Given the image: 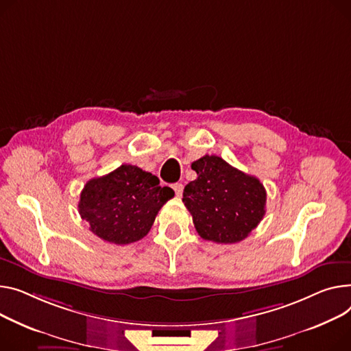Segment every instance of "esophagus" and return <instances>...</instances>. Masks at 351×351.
<instances>
[{"instance_id":"34e87169","label":"esophagus","mask_w":351,"mask_h":351,"mask_svg":"<svg viewBox=\"0 0 351 351\" xmlns=\"http://www.w3.org/2000/svg\"><path fill=\"white\" fill-rule=\"evenodd\" d=\"M172 189L175 191L176 196H182V193H183V184L182 183H173L172 184Z\"/></svg>"}]
</instances>
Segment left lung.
Listing matches in <instances>:
<instances>
[{"instance_id":"left-lung-1","label":"left lung","mask_w":351,"mask_h":351,"mask_svg":"<svg viewBox=\"0 0 351 351\" xmlns=\"http://www.w3.org/2000/svg\"><path fill=\"white\" fill-rule=\"evenodd\" d=\"M192 169L197 178L184 186L182 200L199 236L219 244L244 240L265 215L264 184L217 155L202 156Z\"/></svg>"}]
</instances>
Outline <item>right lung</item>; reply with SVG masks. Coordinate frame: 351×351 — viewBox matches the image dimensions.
<instances>
[{
    "mask_svg": "<svg viewBox=\"0 0 351 351\" xmlns=\"http://www.w3.org/2000/svg\"><path fill=\"white\" fill-rule=\"evenodd\" d=\"M173 196L168 186H159L155 175L121 165L84 184L79 213L97 237L124 245L144 239L160 207Z\"/></svg>",
    "mask_w": 351,
    "mask_h": 351,
    "instance_id": "right-lung-1",
    "label": "right lung"
}]
</instances>
